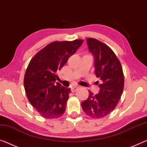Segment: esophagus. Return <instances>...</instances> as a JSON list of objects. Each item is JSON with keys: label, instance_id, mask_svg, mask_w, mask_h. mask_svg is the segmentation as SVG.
Masks as SVG:
<instances>
[{"label": "esophagus", "instance_id": "1", "mask_svg": "<svg viewBox=\"0 0 147 147\" xmlns=\"http://www.w3.org/2000/svg\"><path fill=\"white\" fill-rule=\"evenodd\" d=\"M78 88V86H72V88H71L72 92H76V90H77Z\"/></svg>", "mask_w": 147, "mask_h": 147}]
</instances>
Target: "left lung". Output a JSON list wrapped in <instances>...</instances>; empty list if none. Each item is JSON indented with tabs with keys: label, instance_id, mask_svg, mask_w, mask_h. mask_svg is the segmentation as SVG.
Masks as SVG:
<instances>
[{
	"label": "left lung",
	"instance_id": "left-lung-1",
	"mask_svg": "<svg viewBox=\"0 0 147 147\" xmlns=\"http://www.w3.org/2000/svg\"><path fill=\"white\" fill-rule=\"evenodd\" d=\"M89 50L94 57L95 73L101 83L98 94L89 91L88 98L81 105L84 113L93 118L109 115L117 106L124 90V76L122 65L112 49L95 38L87 39Z\"/></svg>",
	"mask_w": 147,
	"mask_h": 147
}]
</instances>
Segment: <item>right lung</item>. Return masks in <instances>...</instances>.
<instances>
[{
	"label": "right lung",
	"instance_id": "obj_1",
	"mask_svg": "<svg viewBox=\"0 0 147 147\" xmlns=\"http://www.w3.org/2000/svg\"><path fill=\"white\" fill-rule=\"evenodd\" d=\"M83 42L80 39L53 42L36 53L28 65L23 81L25 93L42 117L52 119L64 114L71 91L55 82L57 73Z\"/></svg>",
	"mask_w": 147,
	"mask_h": 147
}]
</instances>
